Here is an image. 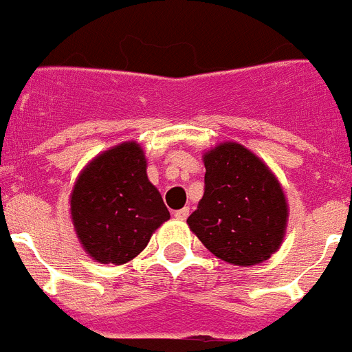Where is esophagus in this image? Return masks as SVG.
Masks as SVG:
<instances>
[{
    "label": "esophagus",
    "mask_w": 352,
    "mask_h": 352,
    "mask_svg": "<svg viewBox=\"0 0 352 352\" xmlns=\"http://www.w3.org/2000/svg\"><path fill=\"white\" fill-rule=\"evenodd\" d=\"M188 213H190V210H188V208H182V210L174 211V217H176V220H186Z\"/></svg>",
    "instance_id": "obj_1"
}]
</instances>
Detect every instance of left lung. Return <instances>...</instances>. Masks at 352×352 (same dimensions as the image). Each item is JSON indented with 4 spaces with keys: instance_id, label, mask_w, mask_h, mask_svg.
<instances>
[{
    "instance_id": "1",
    "label": "left lung",
    "mask_w": 352,
    "mask_h": 352,
    "mask_svg": "<svg viewBox=\"0 0 352 352\" xmlns=\"http://www.w3.org/2000/svg\"><path fill=\"white\" fill-rule=\"evenodd\" d=\"M204 195L186 219L201 243L226 263L252 266L278 250L287 201L275 174L238 142L204 153Z\"/></svg>"
}]
</instances>
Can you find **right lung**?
Wrapping results in <instances>:
<instances>
[{
  "mask_svg": "<svg viewBox=\"0 0 352 352\" xmlns=\"http://www.w3.org/2000/svg\"><path fill=\"white\" fill-rule=\"evenodd\" d=\"M70 213L82 248L102 264L132 261L170 217L148 179L144 151L133 141L84 167L72 190Z\"/></svg>",
  "mask_w": 352,
  "mask_h": 352,
  "instance_id": "obj_1",
  "label": "right lung"
}]
</instances>
